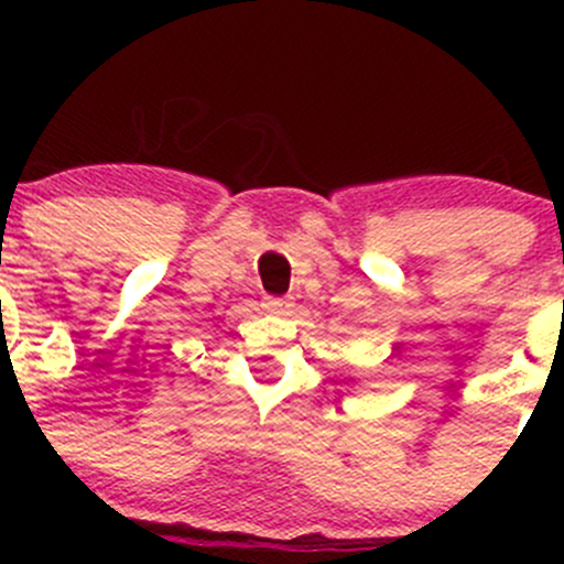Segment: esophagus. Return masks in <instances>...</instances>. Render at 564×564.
<instances>
[{
  "instance_id": "34e87169",
  "label": "esophagus",
  "mask_w": 564,
  "mask_h": 564,
  "mask_svg": "<svg viewBox=\"0 0 564 564\" xmlns=\"http://www.w3.org/2000/svg\"><path fill=\"white\" fill-rule=\"evenodd\" d=\"M294 303H289V300H281V297H267L264 300V311L267 314H278V316H289L292 314Z\"/></svg>"
}]
</instances>
